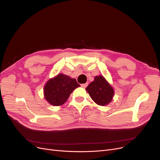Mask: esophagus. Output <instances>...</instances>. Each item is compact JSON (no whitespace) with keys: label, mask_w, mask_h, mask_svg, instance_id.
I'll return each instance as SVG.
<instances>
[{"label":"esophagus","mask_w":160,"mask_h":160,"mask_svg":"<svg viewBox=\"0 0 160 160\" xmlns=\"http://www.w3.org/2000/svg\"><path fill=\"white\" fill-rule=\"evenodd\" d=\"M88 83H83V84H81V86L82 88H85L86 87L88 86Z\"/></svg>","instance_id":"34e87169"}]
</instances>
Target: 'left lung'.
Returning <instances> with one entry per match:
<instances>
[{
	"mask_svg": "<svg viewBox=\"0 0 160 160\" xmlns=\"http://www.w3.org/2000/svg\"><path fill=\"white\" fill-rule=\"evenodd\" d=\"M85 89L94 102L101 106L108 105L114 96L112 86L102 75L95 76L94 81Z\"/></svg>",
	"mask_w": 160,
	"mask_h": 160,
	"instance_id": "8db88e82",
	"label": "left lung"
}]
</instances>
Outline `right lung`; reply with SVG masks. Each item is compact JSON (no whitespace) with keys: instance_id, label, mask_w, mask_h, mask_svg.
Wrapping results in <instances>:
<instances>
[{"instance_id":"right-lung-1","label":"right lung","mask_w":160,"mask_h":160,"mask_svg":"<svg viewBox=\"0 0 160 160\" xmlns=\"http://www.w3.org/2000/svg\"><path fill=\"white\" fill-rule=\"evenodd\" d=\"M79 86L75 79L62 73L58 74L46 83L43 89L45 99L52 105H62Z\"/></svg>"}]
</instances>
